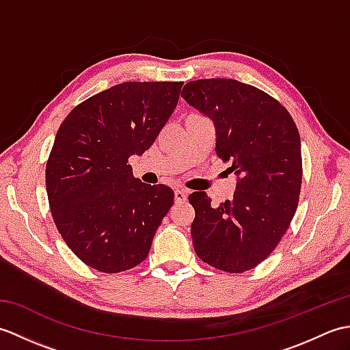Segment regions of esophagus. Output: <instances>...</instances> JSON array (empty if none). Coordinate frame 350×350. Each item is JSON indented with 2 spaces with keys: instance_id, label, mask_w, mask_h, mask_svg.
<instances>
[{
  "instance_id": "esophagus-1",
  "label": "esophagus",
  "mask_w": 350,
  "mask_h": 350,
  "mask_svg": "<svg viewBox=\"0 0 350 350\" xmlns=\"http://www.w3.org/2000/svg\"><path fill=\"white\" fill-rule=\"evenodd\" d=\"M174 198H176L177 203H185V202H187V198H188V192L182 189V188H177L174 191Z\"/></svg>"
}]
</instances>
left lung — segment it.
<instances>
[{
  "label": "left lung",
  "instance_id": "1",
  "mask_svg": "<svg viewBox=\"0 0 350 350\" xmlns=\"http://www.w3.org/2000/svg\"><path fill=\"white\" fill-rule=\"evenodd\" d=\"M217 129L218 158L237 176L232 200L212 207L204 191L189 196L191 234L204 263L230 273L254 269L292 222L302 183L301 138L288 111L272 96L236 79L191 81L182 90Z\"/></svg>",
  "mask_w": 350,
  "mask_h": 350
}]
</instances>
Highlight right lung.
I'll list each match as a JSON object with an SVG mask.
<instances>
[{
    "label": "right lung",
    "mask_w": 350,
    "mask_h": 350,
    "mask_svg": "<svg viewBox=\"0 0 350 350\" xmlns=\"http://www.w3.org/2000/svg\"><path fill=\"white\" fill-rule=\"evenodd\" d=\"M182 85L117 84L81 102L57 132L46 162L51 213L73 254L96 271L143 262L173 206V189L135 179L128 161L154 143Z\"/></svg>",
    "instance_id": "obj_1"
}]
</instances>
